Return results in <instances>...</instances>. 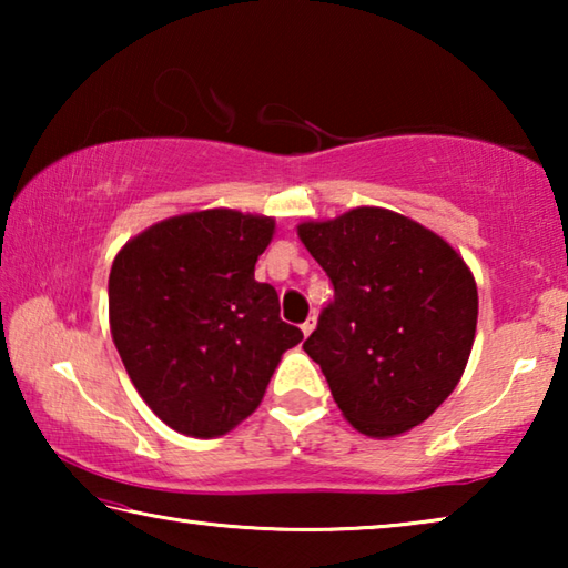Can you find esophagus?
Wrapping results in <instances>:
<instances>
[{
	"label": "esophagus",
	"instance_id": "esophagus-1",
	"mask_svg": "<svg viewBox=\"0 0 568 568\" xmlns=\"http://www.w3.org/2000/svg\"><path fill=\"white\" fill-rule=\"evenodd\" d=\"M301 331H303L305 338H307V335H311V333L315 331V315H311V318H307V321L301 325Z\"/></svg>",
	"mask_w": 568,
	"mask_h": 568
}]
</instances>
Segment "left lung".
<instances>
[{
    "instance_id": "left-lung-1",
    "label": "left lung",
    "mask_w": 568,
    "mask_h": 568,
    "mask_svg": "<svg viewBox=\"0 0 568 568\" xmlns=\"http://www.w3.org/2000/svg\"><path fill=\"white\" fill-rule=\"evenodd\" d=\"M297 237L335 291L303 351L355 430L408 434L464 376L478 321L474 273L434 230L386 207L305 220Z\"/></svg>"
}]
</instances>
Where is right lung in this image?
<instances>
[{
    "instance_id": "add662e5",
    "label": "right lung",
    "mask_w": 568,
    "mask_h": 568,
    "mask_svg": "<svg viewBox=\"0 0 568 568\" xmlns=\"http://www.w3.org/2000/svg\"><path fill=\"white\" fill-rule=\"evenodd\" d=\"M275 220L213 207L175 215L122 245L110 271V331L124 371L172 430L217 438L265 396L303 341L255 281Z\"/></svg>"
}]
</instances>
